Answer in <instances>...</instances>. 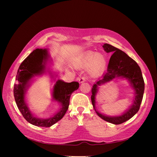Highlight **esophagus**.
<instances>
[{
	"label": "esophagus",
	"instance_id": "1",
	"mask_svg": "<svg viewBox=\"0 0 157 157\" xmlns=\"http://www.w3.org/2000/svg\"><path fill=\"white\" fill-rule=\"evenodd\" d=\"M86 80V78L85 77H81L78 78V82L79 83H82Z\"/></svg>",
	"mask_w": 157,
	"mask_h": 157
}]
</instances>
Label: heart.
Segmentation results:
<instances>
[{
  "label": "heart",
  "instance_id": "b5f03b06",
  "mask_svg": "<svg viewBox=\"0 0 157 157\" xmlns=\"http://www.w3.org/2000/svg\"><path fill=\"white\" fill-rule=\"evenodd\" d=\"M78 65L80 67H88V72L92 76H98L101 74L107 65L105 56L97 52H89L82 56Z\"/></svg>",
  "mask_w": 157,
  "mask_h": 157
}]
</instances>
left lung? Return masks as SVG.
I'll return each instance as SVG.
<instances>
[{
	"label": "left lung",
	"mask_w": 157,
	"mask_h": 157,
	"mask_svg": "<svg viewBox=\"0 0 157 157\" xmlns=\"http://www.w3.org/2000/svg\"><path fill=\"white\" fill-rule=\"evenodd\" d=\"M103 47L107 53L113 52V54L109 60L106 73L103 76L101 80H99V81L94 84L92 87V103L98 115L103 120L114 124H120L130 119L139 111L144 96L145 88L144 80L139 65L124 52L109 44H104ZM117 77L126 78L129 80L136 92L135 100L132 107L122 116L117 117L105 116L96 111L94 106L95 104L94 97L96 95L99 86L110 81Z\"/></svg>",
	"instance_id": "8db88e82"
}]
</instances>
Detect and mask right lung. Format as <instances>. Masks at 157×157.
<instances>
[{
  "mask_svg": "<svg viewBox=\"0 0 157 157\" xmlns=\"http://www.w3.org/2000/svg\"><path fill=\"white\" fill-rule=\"evenodd\" d=\"M47 59L48 53L45 49H36L31 52L19 67L16 79L18 83L14 84L13 87L14 98L23 117L31 124L41 127H50L63 118L68 109L71 94L79 87L77 82L68 83L58 80L54 88L53 98L60 103L61 105L60 111L54 116L47 119H40L33 117L25 103L26 87L32 77L44 72Z\"/></svg>",
  "mask_w": 157,
  "mask_h": 157,
  "instance_id": "add662e5",
  "label": "right lung"
}]
</instances>
